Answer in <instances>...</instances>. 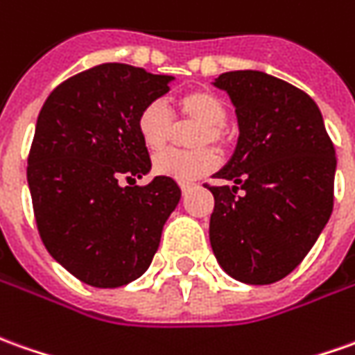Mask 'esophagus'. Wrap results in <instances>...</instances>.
Returning <instances> with one entry per match:
<instances>
[{
    "label": "esophagus",
    "instance_id": "esophagus-1",
    "mask_svg": "<svg viewBox=\"0 0 355 355\" xmlns=\"http://www.w3.org/2000/svg\"><path fill=\"white\" fill-rule=\"evenodd\" d=\"M192 187H194L192 182H180V190H182V194H187L188 190H190Z\"/></svg>",
    "mask_w": 355,
    "mask_h": 355
}]
</instances>
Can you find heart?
<instances>
[{
  "mask_svg": "<svg viewBox=\"0 0 355 355\" xmlns=\"http://www.w3.org/2000/svg\"><path fill=\"white\" fill-rule=\"evenodd\" d=\"M178 116L184 122H194L198 128L190 137L194 151H165L153 159V168L157 175L175 178L180 182H190L211 173L218 165V155L208 146L225 147L227 132V105L223 98L209 89L188 91L177 101ZM137 136L149 151H161L173 137L175 120L161 101H153L137 114Z\"/></svg>",
  "mask_w": 355,
  "mask_h": 355,
  "instance_id": "1",
  "label": "heart"
}]
</instances>
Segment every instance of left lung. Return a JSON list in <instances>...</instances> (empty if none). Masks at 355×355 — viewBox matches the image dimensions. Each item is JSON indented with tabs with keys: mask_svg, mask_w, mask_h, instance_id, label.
<instances>
[{
	"mask_svg": "<svg viewBox=\"0 0 355 355\" xmlns=\"http://www.w3.org/2000/svg\"><path fill=\"white\" fill-rule=\"evenodd\" d=\"M235 107L233 157L209 187V243L231 278L266 286L307 257L334 206L336 153L307 93L264 71H227L214 81Z\"/></svg>",
	"mask_w": 355,
	"mask_h": 355,
	"instance_id": "8db88e82",
	"label": "left lung"
}]
</instances>
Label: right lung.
Returning a JSON list of instances; mask_svg holds the SVG:
<instances>
[{
	"label": "right lung",
	"instance_id": "1",
	"mask_svg": "<svg viewBox=\"0 0 355 355\" xmlns=\"http://www.w3.org/2000/svg\"><path fill=\"white\" fill-rule=\"evenodd\" d=\"M173 76L101 64L69 77L38 114L26 180L52 259L93 288H120L151 264L180 188L151 168L137 136L139 110L168 93Z\"/></svg>",
	"mask_w": 355,
	"mask_h": 355
}]
</instances>
